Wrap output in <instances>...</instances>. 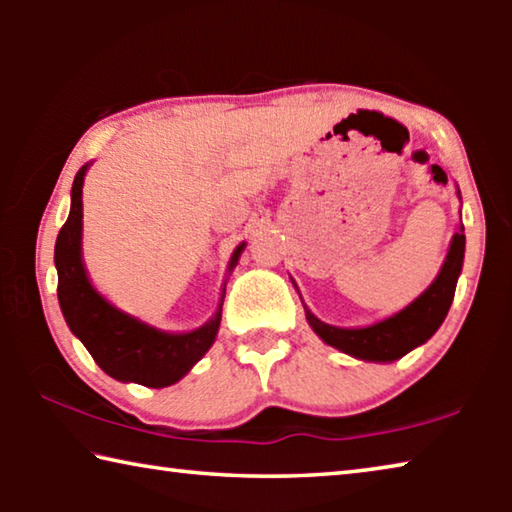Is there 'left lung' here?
Here are the masks:
<instances>
[{
	"label": "left lung",
	"mask_w": 512,
	"mask_h": 512,
	"mask_svg": "<svg viewBox=\"0 0 512 512\" xmlns=\"http://www.w3.org/2000/svg\"><path fill=\"white\" fill-rule=\"evenodd\" d=\"M456 194L461 198V192ZM463 257L465 228L461 221L452 241H449L447 257L443 266H440L436 280L411 305L366 327L327 325L305 307L307 323L327 345L350 354L354 359L375 363H391L402 359L404 354H409L418 345L427 343L438 332V327L443 325L447 311L452 307L458 275L463 271Z\"/></svg>",
	"instance_id": "obj_1"
}]
</instances>
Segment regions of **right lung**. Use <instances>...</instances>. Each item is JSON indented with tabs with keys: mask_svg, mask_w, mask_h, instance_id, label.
Masks as SVG:
<instances>
[{
	"mask_svg": "<svg viewBox=\"0 0 512 512\" xmlns=\"http://www.w3.org/2000/svg\"><path fill=\"white\" fill-rule=\"evenodd\" d=\"M90 162L74 176L72 207L58 232L54 264L58 271V302L65 323L92 354L97 366L117 381H135L149 388L176 384L212 348L221 325L225 282L212 318L192 332H164L117 309L94 289L83 262V180ZM246 241L235 248L228 273L235 271Z\"/></svg>",
	"mask_w": 512,
	"mask_h": 512,
	"instance_id": "add662e5",
	"label": "right lung"
}]
</instances>
